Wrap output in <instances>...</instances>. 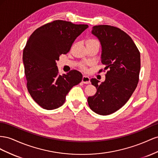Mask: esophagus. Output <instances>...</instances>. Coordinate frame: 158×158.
<instances>
[{"instance_id":"obj_1","label":"esophagus","mask_w":158,"mask_h":158,"mask_svg":"<svg viewBox=\"0 0 158 158\" xmlns=\"http://www.w3.org/2000/svg\"><path fill=\"white\" fill-rule=\"evenodd\" d=\"M82 82L83 83H85V84H89V83H90V78L88 76H86V75H84L83 77V78H82Z\"/></svg>"}]
</instances>
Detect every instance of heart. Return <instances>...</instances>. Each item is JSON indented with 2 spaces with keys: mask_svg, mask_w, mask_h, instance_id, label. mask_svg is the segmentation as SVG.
<instances>
[{
  "mask_svg": "<svg viewBox=\"0 0 158 158\" xmlns=\"http://www.w3.org/2000/svg\"><path fill=\"white\" fill-rule=\"evenodd\" d=\"M95 42H98L96 40H94V39H89L87 40V41L86 42L87 44H92V43H95Z\"/></svg>",
  "mask_w": 158,
  "mask_h": 158,
  "instance_id": "b5f03b06",
  "label": "heart"
}]
</instances>
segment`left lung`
<instances>
[{"label": "left lung", "mask_w": 158, "mask_h": 158, "mask_svg": "<svg viewBox=\"0 0 158 158\" xmlns=\"http://www.w3.org/2000/svg\"><path fill=\"white\" fill-rule=\"evenodd\" d=\"M91 33L101 43V62L105 65L104 69L109 71L105 81L101 84L96 79H91L97 93L88 97V104L95 113L108 115L123 106L136 89L140 70V53L132 38L116 27L94 26Z\"/></svg>", "instance_id": "8db88e82"}]
</instances>
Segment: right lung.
<instances>
[{
  "label": "right lung",
  "mask_w": 158,
  "mask_h": 158,
  "mask_svg": "<svg viewBox=\"0 0 158 158\" xmlns=\"http://www.w3.org/2000/svg\"><path fill=\"white\" fill-rule=\"evenodd\" d=\"M88 27L55 20L35 30L27 41L22 56L27 88L43 109L60 107L71 89L82 81V74L77 70L60 75L56 61L69 52L75 40Z\"/></svg>",
  "instance_id": "1"
}]
</instances>
